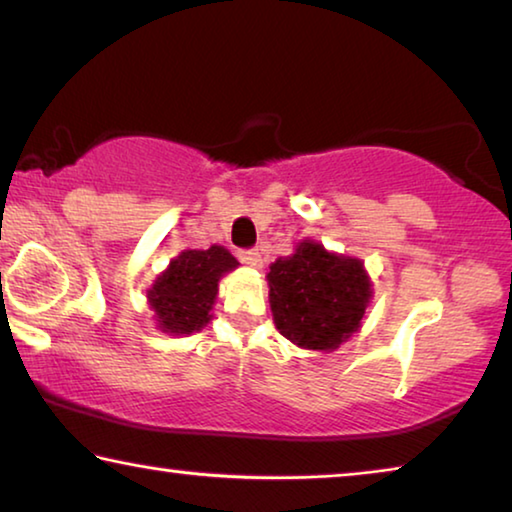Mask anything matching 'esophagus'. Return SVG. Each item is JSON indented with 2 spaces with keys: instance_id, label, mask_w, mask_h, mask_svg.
Instances as JSON below:
<instances>
[{
  "instance_id": "1",
  "label": "esophagus",
  "mask_w": 512,
  "mask_h": 512,
  "mask_svg": "<svg viewBox=\"0 0 512 512\" xmlns=\"http://www.w3.org/2000/svg\"><path fill=\"white\" fill-rule=\"evenodd\" d=\"M239 259L243 264L253 266V269H262V255H259V250H241L239 253Z\"/></svg>"
}]
</instances>
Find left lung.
I'll list each match as a JSON object with an SVG mask.
<instances>
[{
    "instance_id": "left-lung-1",
    "label": "left lung",
    "mask_w": 512,
    "mask_h": 512,
    "mask_svg": "<svg viewBox=\"0 0 512 512\" xmlns=\"http://www.w3.org/2000/svg\"><path fill=\"white\" fill-rule=\"evenodd\" d=\"M273 323L291 344L307 351H335L362 326L373 285L358 257L330 253L303 239L289 257L269 266Z\"/></svg>"
}]
</instances>
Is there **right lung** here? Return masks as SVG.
<instances>
[{
	"label": "right lung",
	"instance_id": "obj_1",
	"mask_svg": "<svg viewBox=\"0 0 512 512\" xmlns=\"http://www.w3.org/2000/svg\"><path fill=\"white\" fill-rule=\"evenodd\" d=\"M237 266V257L216 243L207 250H182L170 259L148 289L157 330L186 337L205 328L212 321L218 282Z\"/></svg>",
	"mask_w": 512,
	"mask_h": 512
}]
</instances>
